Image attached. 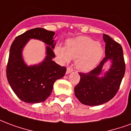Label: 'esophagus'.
Returning <instances> with one entry per match:
<instances>
[{
    "mask_svg": "<svg viewBox=\"0 0 131 131\" xmlns=\"http://www.w3.org/2000/svg\"><path fill=\"white\" fill-rule=\"evenodd\" d=\"M73 71V69L71 68V67H67V71H66V74H69L70 73H71Z\"/></svg>",
    "mask_w": 131,
    "mask_h": 131,
    "instance_id": "34e87169",
    "label": "esophagus"
}]
</instances>
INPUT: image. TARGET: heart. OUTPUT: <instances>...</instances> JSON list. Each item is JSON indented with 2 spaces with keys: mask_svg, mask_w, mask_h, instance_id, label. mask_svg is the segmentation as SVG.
Instances as JSON below:
<instances>
[{
  "mask_svg": "<svg viewBox=\"0 0 131 131\" xmlns=\"http://www.w3.org/2000/svg\"><path fill=\"white\" fill-rule=\"evenodd\" d=\"M55 53L64 62L76 60L75 67L83 72H88L95 68L103 56V48L100 43L88 37H78L69 39L66 46H57Z\"/></svg>",
  "mask_w": 131,
  "mask_h": 131,
  "instance_id": "obj_1",
  "label": "heart"
}]
</instances>
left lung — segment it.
<instances>
[{
  "instance_id": "1",
  "label": "left lung",
  "mask_w": 131,
  "mask_h": 131,
  "mask_svg": "<svg viewBox=\"0 0 131 131\" xmlns=\"http://www.w3.org/2000/svg\"><path fill=\"white\" fill-rule=\"evenodd\" d=\"M105 57L92 71L79 73L80 82L74 88L76 98L84 105H99L114 97L125 73V62L122 46L110 36L103 34ZM109 62V69L104 67Z\"/></svg>"
}]
</instances>
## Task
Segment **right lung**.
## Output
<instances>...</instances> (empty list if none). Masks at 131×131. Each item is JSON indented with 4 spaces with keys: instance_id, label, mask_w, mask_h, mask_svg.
<instances>
[{
    "instance_id": "1",
    "label": "right lung",
    "mask_w": 131,
    "mask_h": 131,
    "mask_svg": "<svg viewBox=\"0 0 131 131\" xmlns=\"http://www.w3.org/2000/svg\"><path fill=\"white\" fill-rule=\"evenodd\" d=\"M55 32L41 28L31 29L16 37L9 50L7 78L16 95L24 102H43L51 95L53 84L64 75L67 69L56 64L53 49L56 42ZM30 39H37L46 44V56L41 63L28 66L23 51Z\"/></svg>"
}]
</instances>
